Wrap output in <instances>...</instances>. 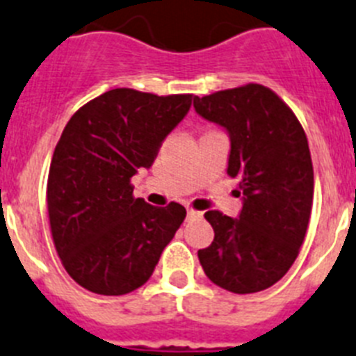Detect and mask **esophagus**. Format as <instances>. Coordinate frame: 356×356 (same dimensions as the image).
<instances>
[{"label": "esophagus", "mask_w": 356, "mask_h": 356, "mask_svg": "<svg viewBox=\"0 0 356 356\" xmlns=\"http://www.w3.org/2000/svg\"><path fill=\"white\" fill-rule=\"evenodd\" d=\"M187 216H189V218H200V216H202V212L194 211V209H187Z\"/></svg>", "instance_id": "34e87169"}]
</instances>
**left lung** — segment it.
Wrapping results in <instances>:
<instances>
[{
	"instance_id": "8db88e82",
	"label": "left lung",
	"mask_w": 356,
	"mask_h": 356,
	"mask_svg": "<svg viewBox=\"0 0 356 356\" xmlns=\"http://www.w3.org/2000/svg\"><path fill=\"white\" fill-rule=\"evenodd\" d=\"M194 109L230 135L229 172L239 180V220L205 212L214 229L198 250L214 284L232 293L266 290L290 270L308 230L314 205V165L299 118L263 84L194 97Z\"/></svg>"
}]
</instances>
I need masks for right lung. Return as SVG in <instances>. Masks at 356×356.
I'll list each match as a JSON object with an SVG mask.
<instances>
[{"label": "right lung", "mask_w": 356, "mask_h": 356, "mask_svg": "<svg viewBox=\"0 0 356 356\" xmlns=\"http://www.w3.org/2000/svg\"><path fill=\"white\" fill-rule=\"evenodd\" d=\"M191 102V93L117 88L66 124L48 172V220L60 263L86 290L126 296L140 288L184 223V205L158 209L135 198L131 178L153 165Z\"/></svg>", "instance_id": "obj_1"}]
</instances>
